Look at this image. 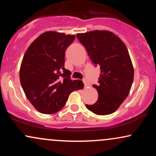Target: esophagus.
<instances>
[{"label": "esophagus", "mask_w": 156, "mask_h": 156, "mask_svg": "<svg viewBox=\"0 0 156 156\" xmlns=\"http://www.w3.org/2000/svg\"><path fill=\"white\" fill-rule=\"evenodd\" d=\"M83 81L84 86H85V87H88V86L90 85V83H89V82H88V80H87V79H86V78H83Z\"/></svg>", "instance_id": "1"}]
</instances>
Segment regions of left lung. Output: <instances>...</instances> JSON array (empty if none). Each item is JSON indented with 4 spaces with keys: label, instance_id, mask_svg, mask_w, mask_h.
<instances>
[{
    "label": "left lung",
    "instance_id": "8db88e82",
    "mask_svg": "<svg viewBox=\"0 0 156 156\" xmlns=\"http://www.w3.org/2000/svg\"><path fill=\"white\" fill-rule=\"evenodd\" d=\"M94 66L100 65L98 101L86 105L98 115L112 114L120 106L129 94L134 71L128 49L117 35L108 31H93L77 34Z\"/></svg>",
    "mask_w": 156,
    "mask_h": 156
}]
</instances>
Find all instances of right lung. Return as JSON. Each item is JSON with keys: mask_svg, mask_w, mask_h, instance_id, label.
Listing matches in <instances>:
<instances>
[{"mask_svg": "<svg viewBox=\"0 0 156 156\" xmlns=\"http://www.w3.org/2000/svg\"><path fill=\"white\" fill-rule=\"evenodd\" d=\"M75 35L47 31L30 44L23 56L20 80L28 101L38 112L51 114L61 110L69 94L82 89V80H71L64 56Z\"/></svg>", "mask_w": 156, "mask_h": 156, "instance_id": "add662e5", "label": "right lung"}]
</instances>
